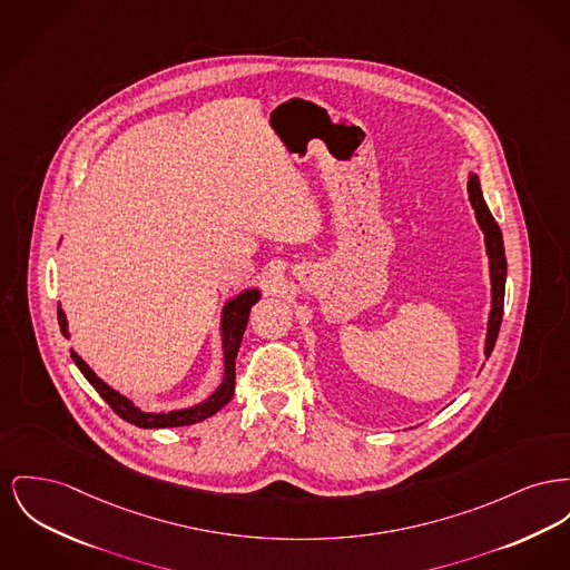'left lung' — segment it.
I'll return each instance as SVG.
<instances>
[{
	"instance_id": "obj_1",
	"label": "left lung",
	"mask_w": 570,
	"mask_h": 570,
	"mask_svg": "<svg viewBox=\"0 0 570 570\" xmlns=\"http://www.w3.org/2000/svg\"><path fill=\"white\" fill-rule=\"evenodd\" d=\"M469 202L475 210L478 226L484 233V245L489 254V273H491V312H489V330L484 342V355L489 357L493 353L495 340L500 334L503 316V291H505V254H503L502 230L498 222L493 219L487 202L482 198L478 174H469L468 180Z\"/></svg>"
}]
</instances>
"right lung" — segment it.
Masks as SVG:
<instances>
[{"label":"right lung","instance_id":"obj_1","mask_svg":"<svg viewBox=\"0 0 570 570\" xmlns=\"http://www.w3.org/2000/svg\"><path fill=\"white\" fill-rule=\"evenodd\" d=\"M261 299V291L252 288V291H243L240 295H236L235 299L224 305L222 309V344H224V379L219 383V387L206 399L198 402L194 406L187 409H176V411H161V413H153L146 411L141 406L134 404L127 396L118 394L116 390H111L102 379L95 374V370L90 368L75 351H70L72 362L77 364V368L81 370V374L90 381V385L101 394L102 401L107 402L122 420H127L129 424H135L139 429H174V426H189L202 422L210 415H215L222 406H226L235 396V362L240 340L247 327V318L252 312V305ZM58 323L65 337H68V323L65 309L58 305Z\"/></svg>","mask_w":570,"mask_h":570}]
</instances>
